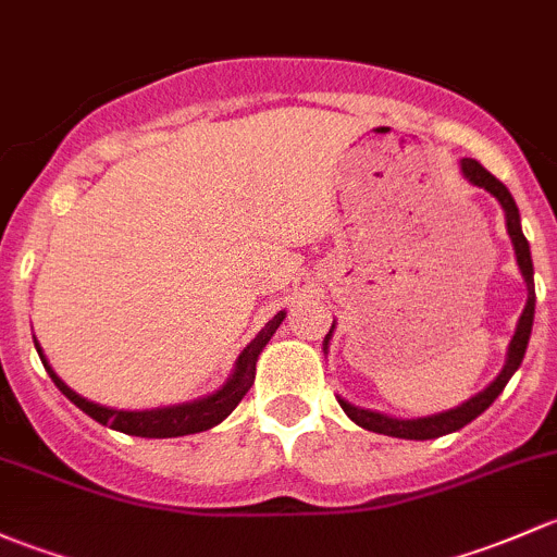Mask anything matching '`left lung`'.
<instances>
[{
    "label": "left lung",
    "instance_id": "8db88e82",
    "mask_svg": "<svg viewBox=\"0 0 557 557\" xmlns=\"http://www.w3.org/2000/svg\"><path fill=\"white\" fill-rule=\"evenodd\" d=\"M461 174L469 185L474 187H483L485 193H491L493 198L498 200V206L504 209V220H507V233L509 240L515 246V260H518L520 268V276L525 281V292H529V300H525L523 313H520L518 326H515V335L509 341L507 348V362H504L502 372L483 388L478 392L474 397H469L467 403H461L458 407H450V410L443 412H434V416H421V418H397V416H386V412H377V410H367V407H357L351 405L348 399L337 397L341 403L343 412L351 418L357 426L367 429V432H375V434H386V437H399V440H434V437H443V434L458 432V429L467 426L469 421L485 412L493 405V399L504 392V386L509 383V377L518 372L520 362L525 357V348H529V337H531V326H534V306H536V292H534V262H531V246L529 240L523 236V227H520V211L515 206L512 193L491 174L488 169L478 163L472 158H463L461 160ZM335 332V324L332 330L326 332L324 337V354L330 348V337Z\"/></svg>",
    "mask_w": 557,
    "mask_h": 557
}]
</instances>
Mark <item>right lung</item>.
<instances>
[{"label":"right lung","instance_id":"1","mask_svg":"<svg viewBox=\"0 0 557 557\" xmlns=\"http://www.w3.org/2000/svg\"><path fill=\"white\" fill-rule=\"evenodd\" d=\"M284 319H286V311H278L276 317H273L260 332H257L255 341H251L249 346L238 354L231 377H227V381L222 383L214 394H206V397L193 399V403L152 407V410H117V407L96 405V403H90V399L79 397L77 392H72V388H69L66 383L55 375V370L48 364V359H45L42 348H39L37 341H34V346H37L39 359H42L45 370H48V375L53 377V383L59 386V392L64 394L69 403L77 405L85 416H90L94 421H99L101 426L114 429V432L131 434V437H150V440L185 437V434H198V432H206V429L216 426V423H222L233 410H236V405L244 399V394L249 392L251 383H255L257 359H260L262 348H265L268 341L276 335L278 324Z\"/></svg>","mask_w":557,"mask_h":557}]
</instances>
